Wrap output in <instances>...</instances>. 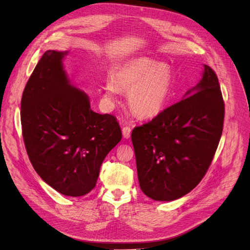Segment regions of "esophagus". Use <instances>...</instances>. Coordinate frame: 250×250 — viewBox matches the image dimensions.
Here are the masks:
<instances>
[{"label":"esophagus","mask_w":250,"mask_h":250,"mask_svg":"<svg viewBox=\"0 0 250 250\" xmlns=\"http://www.w3.org/2000/svg\"><path fill=\"white\" fill-rule=\"evenodd\" d=\"M122 133H123L124 138H129L131 135V128L129 126H124L122 129Z\"/></svg>","instance_id":"esophagus-1"}]
</instances>
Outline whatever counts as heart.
I'll list each match as a JSON object with an SVG mask.
<instances>
[{
    "instance_id": "b5f03b06",
    "label": "heart",
    "mask_w": 250,
    "mask_h": 250,
    "mask_svg": "<svg viewBox=\"0 0 250 250\" xmlns=\"http://www.w3.org/2000/svg\"><path fill=\"white\" fill-rule=\"evenodd\" d=\"M172 72L168 64L146 57H136L116 72L114 83L105 84V97L115 101L118 89L128 95L132 111L142 118L161 113L171 94Z\"/></svg>"
}]
</instances>
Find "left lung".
<instances>
[{"label": "left lung", "mask_w": 250, "mask_h": 250, "mask_svg": "<svg viewBox=\"0 0 250 250\" xmlns=\"http://www.w3.org/2000/svg\"><path fill=\"white\" fill-rule=\"evenodd\" d=\"M224 118L217 76L204 64L200 82L185 98L132 130L144 194L156 201H173L197 187L214 157Z\"/></svg>", "instance_id": "1"}]
</instances>
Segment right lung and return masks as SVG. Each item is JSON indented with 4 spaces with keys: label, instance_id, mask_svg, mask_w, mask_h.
Returning a JSON list of instances; mask_svg holds the SVG:
<instances>
[{
    "label": "right lung",
    "instance_id": "right-lung-1",
    "mask_svg": "<svg viewBox=\"0 0 250 250\" xmlns=\"http://www.w3.org/2000/svg\"><path fill=\"white\" fill-rule=\"evenodd\" d=\"M66 54L48 50L40 59L22 93L21 119L36 172L61 194L80 197L94 188L122 131L113 115L93 112L88 95L69 82Z\"/></svg>",
    "mask_w": 250,
    "mask_h": 250
}]
</instances>
